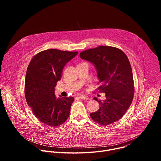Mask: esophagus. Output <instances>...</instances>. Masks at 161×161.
Listing matches in <instances>:
<instances>
[{
  "label": "esophagus",
  "instance_id": "1",
  "mask_svg": "<svg viewBox=\"0 0 161 161\" xmlns=\"http://www.w3.org/2000/svg\"><path fill=\"white\" fill-rule=\"evenodd\" d=\"M79 98L81 99H84V100H87L88 99V97L87 96H80L79 97Z\"/></svg>",
  "mask_w": 161,
  "mask_h": 161
}]
</instances>
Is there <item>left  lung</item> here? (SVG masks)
<instances>
[{
    "label": "left lung",
    "instance_id": "1",
    "mask_svg": "<svg viewBox=\"0 0 161 161\" xmlns=\"http://www.w3.org/2000/svg\"><path fill=\"white\" fill-rule=\"evenodd\" d=\"M80 56L94 65L101 84L98 90L106 94L103 101L94 97L100 107L90 113L92 119L101 125L117 122L130 106L134 93L132 68L127 55L117 48L101 46L83 51Z\"/></svg>",
    "mask_w": 161,
    "mask_h": 161
}]
</instances>
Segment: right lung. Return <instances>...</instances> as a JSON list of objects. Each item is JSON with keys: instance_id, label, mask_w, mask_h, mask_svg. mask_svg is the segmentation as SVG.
Masks as SVG:
<instances>
[{"instance_id": "obj_1", "label": "right lung", "mask_w": 161, "mask_h": 161, "mask_svg": "<svg viewBox=\"0 0 161 161\" xmlns=\"http://www.w3.org/2000/svg\"><path fill=\"white\" fill-rule=\"evenodd\" d=\"M78 52L49 49L41 52L31 60L25 81L28 106L42 123L52 127L63 124L69 115L74 97H57L55 87L60 80L65 65Z\"/></svg>"}]
</instances>
